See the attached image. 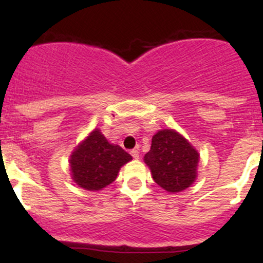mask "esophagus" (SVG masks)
<instances>
[{"label":"esophagus","mask_w":263,"mask_h":263,"mask_svg":"<svg viewBox=\"0 0 263 263\" xmlns=\"http://www.w3.org/2000/svg\"><path fill=\"white\" fill-rule=\"evenodd\" d=\"M131 156L134 157L135 159H138V158H140V152H138L137 149H134V151H131Z\"/></svg>","instance_id":"34e87169"}]
</instances>
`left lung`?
Returning <instances> with one entry per match:
<instances>
[{
    "mask_svg": "<svg viewBox=\"0 0 263 263\" xmlns=\"http://www.w3.org/2000/svg\"><path fill=\"white\" fill-rule=\"evenodd\" d=\"M144 163L155 182L170 193L189 188L197 178L198 151L174 129H162L152 137Z\"/></svg>",
    "mask_w": 263,
    "mask_h": 263,
    "instance_id": "obj_1",
    "label": "left lung"
}]
</instances>
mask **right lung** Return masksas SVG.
Returning <instances> with one entry per match:
<instances>
[{"label": "right lung", "instance_id": "add662e5", "mask_svg": "<svg viewBox=\"0 0 263 263\" xmlns=\"http://www.w3.org/2000/svg\"><path fill=\"white\" fill-rule=\"evenodd\" d=\"M131 159L126 151L110 143L95 128L71 153V178L81 188L101 190L116 179L120 168Z\"/></svg>", "mask_w": 263, "mask_h": 263}]
</instances>
